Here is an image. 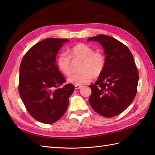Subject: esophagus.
Listing matches in <instances>:
<instances>
[{"label": "esophagus", "mask_w": 155, "mask_h": 155, "mask_svg": "<svg viewBox=\"0 0 155 155\" xmlns=\"http://www.w3.org/2000/svg\"><path fill=\"white\" fill-rule=\"evenodd\" d=\"M74 87H75V89H76V90H77V89H80L81 87V85H75Z\"/></svg>", "instance_id": "esophagus-1"}]
</instances>
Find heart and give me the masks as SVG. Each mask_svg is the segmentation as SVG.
<instances>
[{
	"label": "heart",
	"instance_id": "b5f03b06",
	"mask_svg": "<svg viewBox=\"0 0 155 155\" xmlns=\"http://www.w3.org/2000/svg\"><path fill=\"white\" fill-rule=\"evenodd\" d=\"M70 56L73 59H80L82 63L80 72L71 75L68 78V82L75 85H81L90 82L94 75L99 76L104 70L105 58L102 53L94 51L91 47L84 43L78 44L70 50ZM57 65L63 74L69 75L71 74V58L66 52L58 55Z\"/></svg>",
	"mask_w": 155,
	"mask_h": 155
}]
</instances>
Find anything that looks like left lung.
Segmentation results:
<instances>
[{"mask_svg": "<svg viewBox=\"0 0 155 155\" xmlns=\"http://www.w3.org/2000/svg\"><path fill=\"white\" fill-rule=\"evenodd\" d=\"M104 48L105 64L94 85H89V104L105 117L119 115L133 102L137 94L139 74L133 55L125 45L104 34L89 38Z\"/></svg>", "mask_w": 155, "mask_h": 155, "instance_id": "8db88e82", "label": "left lung"}]
</instances>
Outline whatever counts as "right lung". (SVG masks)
<instances>
[{
	"label": "right lung",
	"instance_id": "add662e5",
	"mask_svg": "<svg viewBox=\"0 0 155 155\" xmlns=\"http://www.w3.org/2000/svg\"><path fill=\"white\" fill-rule=\"evenodd\" d=\"M69 40L49 38L27 51L20 66L19 94L27 111L37 121L51 124L66 113L74 91L56 64V56Z\"/></svg>",
	"mask_w": 155,
	"mask_h": 155
}]
</instances>
